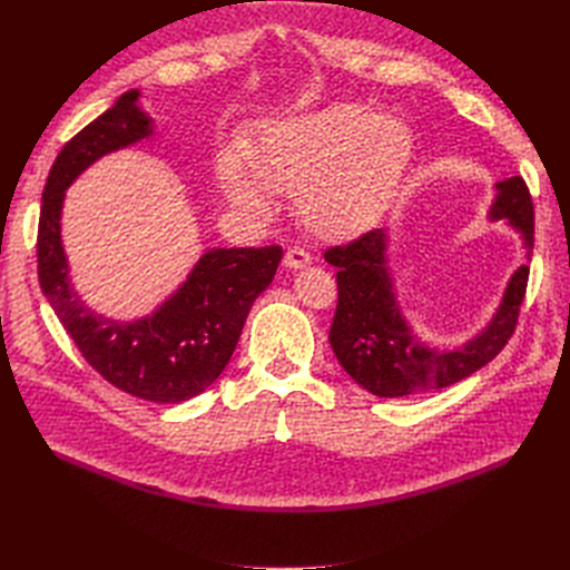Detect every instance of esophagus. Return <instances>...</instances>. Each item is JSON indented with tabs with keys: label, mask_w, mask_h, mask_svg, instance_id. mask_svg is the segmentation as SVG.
Here are the masks:
<instances>
[{
	"label": "esophagus",
	"mask_w": 570,
	"mask_h": 570,
	"mask_svg": "<svg viewBox=\"0 0 570 570\" xmlns=\"http://www.w3.org/2000/svg\"><path fill=\"white\" fill-rule=\"evenodd\" d=\"M283 262H285L287 268H304V266L312 264V254H308V252L302 249V247H289V249L285 252Z\"/></svg>",
	"instance_id": "esophagus-1"
}]
</instances>
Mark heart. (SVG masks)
Masks as SVG:
<instances>
[{"mask_svg":"<svg viewBox=\"0 0 570 570\" xmlns=\"http://www.w3.org/2000/svg\"><path fill=\"white\" fill-rule=\"evenodd\" d=\"M411 151L413 137L400 118L337 105L271 126L245 151V164L268 193L295 197L308 230L335 237L383 214ZM255 184L237 164L220 166L226 197L252 214H268L271 204Z\"/></svg>","mask_w":570,"mask_h":570,"instance_id":"b5f03b06","label":"heart"}]
</instances>
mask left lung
I'll return each mask as SVG.
<instances>
[{
  "instance_id": "8db88e82",
  "label": "left lung",
  "mask_w": 570,
  "mask_h": 570,
  "mask_svg": "<svg viewBox=\"0 0 570 570\" xmlns=\"http://www.w3.org/2000/svg\"><path fill=\"white\" fill-rule=\"evenodd\" d=\"M490 218H507L521 233L530 256L534 214L521 176L497 183ZM385 252L387 235L375 228L323 254L327 264L337 266V308L327 337L342 368L361 387L394 400L442 390L490 364L507 347L525 297L528 264L511 275L502 304L482 333L456 350H438L411 333L394 297Z\"/></svg>"
}]
</instances>
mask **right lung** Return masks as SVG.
Segmentation results:
<instances>
[{
	"instance_id": "add662e5",
	"label": "right lung",
	"mask_w": 570,
	"mask_h": 570,
	"mask_svg": "<svg viewBox=\"0 0 570 570\" xmlns=\"http://www.w3.org/2000/svg\"><path fill=\"white\" fill-rule=\"evenodd\" d=\"M128 90L63 145L49 170L38 226V278L47 302L85 361L114 387L157 404H178L209 387L230 361L254 299L271 285L283 249L204 252L157 312L124 323L95 314L68 281L61 247L66 187L109 151L151 135V118Z\"/></svg>"
}]
</instances>
